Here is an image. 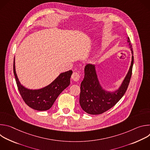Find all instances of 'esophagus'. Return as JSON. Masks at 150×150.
<instances>
[{
	"label": "esophagus",
	"mask_w": 150,
	"mask_h": 150,
	"mask_svg": "<svg viewBox=\"0 0 150 150\" xmlns=\"http://www.w3.org/2000/svg\"><path fill=\"white\" fill-rule=\"evenodd\" d=\"M71 78H72V79L74 81L77 82V81H79V78H80V76H79V75L78 73H77V72H74V73L72 74V75Z\"/></svg>",
	"instance_id": "34e87169"
}]
</instances>
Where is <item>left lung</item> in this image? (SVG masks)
Returning <instances> with one entry per match:
<instances>
[{
    "instance_id": "obj_1",
    "label": "left lung",
    "mask_w": 150,
    "mask_h": 150,
    "mask_svg": "<svg viewBox=\"0 0 150 150\" xmlns=\"http://www.w3.org/2000/svg\"><path fill=\"white\" fill-rule=\"evenodd\" d=\"M127 46L131 53V66L119 88L115 91H108L101 85L97 74L96 65L87 64L84 69V78L81 83L79 104L82 110L90 115H100L113 107L123 96L129 85L134 64V53L129 37H126Z\"/></svg>"
}]
</instances>
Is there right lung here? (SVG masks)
<instances>
[{
  "label": "right lung",
  "instance_id": "1",
  "mask_svg": "<svg viewBox=\"0 0 150 150\" xmlns=\"http://www.w3.org/2000/svg\"><path fill=\"white\" fill-rule=\"evenodd\" d=\"M13 73L19 93L25 103L31 108L45 111L50 109L59 94L70 85L72 71L62 72L50 84L40 89H29L20 82L15 69V57Z\"/></svg>",
  "mask_w": 150,
  "mask_h": 150
}]
</instances>
